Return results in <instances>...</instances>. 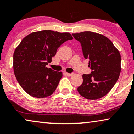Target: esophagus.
<instances>
[{
  "label": "esophagus",
  "instance_id": "1",
  "mask_svg": "<svg viewBox=\"0 0 134 134\" xmlns=\"http://www.w3.org/2000/svg\"><path fill=\"white\" fill-rule=\"evenodd\" d=\"M64 74H65V75L68 76V77H70V76H72L73 75L72 74H69V73H67V72H64Z\"/></svg>",
  "mask_w": 134,
  "mask_h": 134
}]
</instances>
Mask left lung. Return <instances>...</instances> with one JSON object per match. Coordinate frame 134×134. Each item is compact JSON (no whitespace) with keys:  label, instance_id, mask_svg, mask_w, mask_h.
I'll return each instance as SVG.
<instances>
[{"label":"left lung","instance_id":"obj_1","mask_svg":"<svg viewBox=\"0 0 134 134\" xmlns=\"http://www.w3.org/2000/svg\"><path fill=\"white\" fill-rule=\"evenodd\" d=\"M82 46L85 59H89L91 72L82 75L83 83L77 90L88 99H99L107 94L119 79L121 55L111 41L91 31L72 33Z\"/></svg>","mask_w":134,"mask_h":134}]
</instances>
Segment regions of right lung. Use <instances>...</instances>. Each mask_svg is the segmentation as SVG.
Instances as JSON below:
<instances>
[{"label":"right lung","mask_w":134,"mask_h":134,"mask_svg":"<svg viewBox=\"0 0 134 134\" xmlns=\"http://www.w3.org/2000/svg\"><path fill=\"white\" fill-rule=\"evenodd\" d=\"M72 39L69 33L43 30L21 40L13 54V70L18 83L27 93L41 98L54 92L62 73L46 65L60 45Z\"/></svg>","instance_id":"obj_1"}]
</instances>
